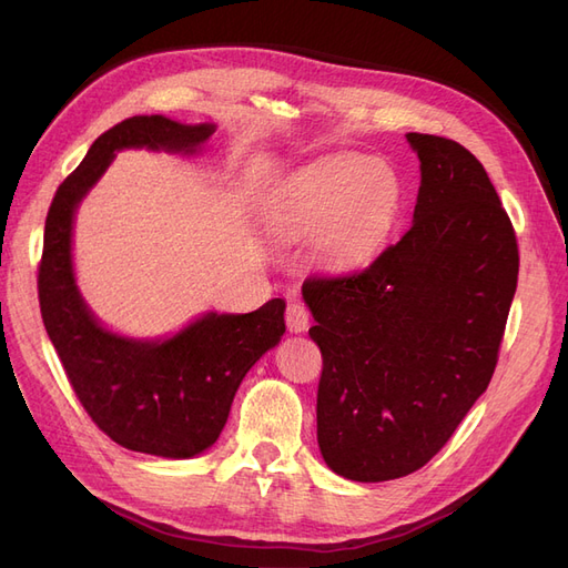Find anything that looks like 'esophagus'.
<instances>
[{
  "mask_svg": "<svg viewBox=\"0 0 568 568\" xmlns=\"http://www.w3.org/2000/svg\"><path fill=\"white\" fill-rule=\"evenodd\" d=\"M284 320H286V329L291 334H301L307 329V322H311V315H307V307L298 301H291L286 305V313H284Z\"/></svg>",
  "mask_w": 568,
  "mask_h": 568,
  "instance_id": "1",
  "label": "esophagus"
}]
</instances>
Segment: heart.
Wrapping results in <instances>:
<instances>
[{"label": "heart", "mask_w": 568, "mask_h": 568, "mask_svg": "<svg viewBox=\"0 0 568 568\" xmlns=\"http://www.w3.org/2000/svg\"><path fill=\"white\" fill-rule=\"evenodd\" d=\"M398 205V180L379 159L329 156L301 168L277 199L291 230L320 234V253L334 267L367 261L382 244Z\"/></svg>", "instance_id": "obj_1"}]
</instances>
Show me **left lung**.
Masks as SVG:
<instances>
[{
    "label": "left lung",
    "instance_id": "obj_1",
    "mask_svg": "<svg viewBox=\"0 0 568 568\" xmlns=\"http://www.w3.org/2000/svg\"><path fill=\"white\" fill-rule=\"evenodd\" d=\"M407 142L422 163L412 227L369 267L303 282L320 450L363 484L417 471L450 440L490 384L519 277L517 234L474 153Z\"/></svg>",
    "mask_w": 568,
    "mask_h": 568
}]
</instances>
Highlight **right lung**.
Segmentation results:
<instances>
[{"mask_svg":"<svg viewBox=\"0 0 568 568\" xmlns=\"http://www.w3.org/2000/svg\"><path fill=\"white\" fill-rule=\"evenodd\" d=\"M215 125H182L163 115H132L106 130L49 205L38 294L44 329L92 422L134 453L186 459L217 440L246 372L280 343L282 298L246 315L209 313L165 341L111 334L84 305L73 277L71 234L82 196L120 149L194 153Z\"/></svg>","mask_w":568,"mask_h":568,"instance_id":"obj_1","label":"right lung"}]
</instances>
